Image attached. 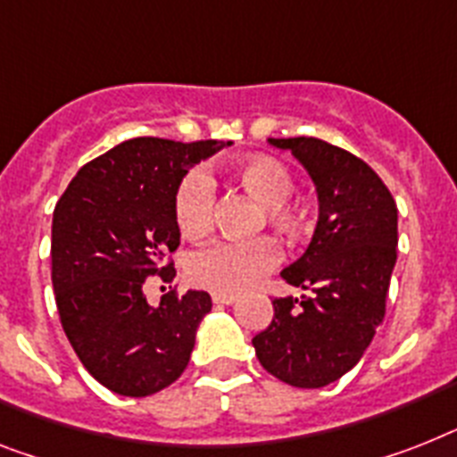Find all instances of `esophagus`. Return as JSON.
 Segmentation results:
<instances>
[{
    "instance_id": "esophagus-1",
    "label": "esophagus",
    "mask_w": 457,
    "mask_h": 457,
    "mask_svg": "<svg viewBox=\"0 0 457 457\" xmlns=\"http://www.w3.org/2000/svg\"><path fill=\"white\" fill-rule=\"evenodd\" d=\"M212 301L217 305H233L237 301L236 294H220V292H214L212 294Z\"/></svg>"
}]
</instances>
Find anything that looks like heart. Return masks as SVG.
I'll return each mask as SVG.
<instances>
[{"instance_id":"heart-1","label":"heart","mask_w":457,"mask_h":457,"mask_svg":"<svg viewBox=\"0 0 457 457\" xmlns=\"http://www.w3.org/2000/svg\"><path fill=\"white\" fill-rule=\"evenodd\" d=\"M233 179L263 203L273 224L294 231L301 224L294 194V177L280 161L269 156L245 158L233 165ZM214 182L205 170H191L177 187L175 220L184 237H201L212 228ZM282 262V247L270 236L250 240H217L188 256L187 275L198 287L220 294H237L254 287L263 275Z\"/></svg>"}]
</instances>
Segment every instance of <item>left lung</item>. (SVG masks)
<instances>
[{"label":"left lung","mask_w":457,"mask_h":457,"mask_svg":"<svg viewBox=\"0 0 457 457\" xmlns=\"http://www.w3.org/2000/svg\"><path fill=\"white\" fill-rule=\"evenodd\" d=\"M269 142L308 170L320 217L308 250L280 273L311 294L273 299V322L252 345L282 383L324 387L355 367L386 318L397 205L383 179L341 146L318 137Z\"/></svg>","instance_id":"8db88e82"}]
</instances>
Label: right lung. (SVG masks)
I'll return each instance as SVG.
<instances>
[{"instance_id":"right-lung-1","label":"right lung","mask_w":457,"mask_h":457,"mask_svg":"<svg viewBox=\"0 0 457 457\" xmlns=\"http://www.w3.org/2000/svg\"><path fill=\"white\" fill-rule=\"evenodd\" d=\"M231 142L135 137L86 163L60 195L51 228V280L60 322L81 364L123 397L175 383L191 360L212 299L188 289L146 303V278L172 282L179 247L175 194L188 168Z\"/></svg>"}]
</instances>
